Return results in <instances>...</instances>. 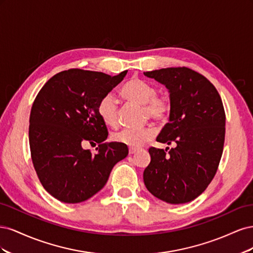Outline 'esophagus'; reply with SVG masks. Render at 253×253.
<instances>
[{
    "label": "esophagus",
    "instance_id": "esophagus-1",
    "mask_svg": "<svg viewBox=\"0 0 253 253\" xmlns=\"http://www.w3.org/2000/svg\"><path fill=\"white\" fill-rule=\"evenodd\" d=\"M128 153H129V155L136 154V153H137V150H136V149H129V150H128Z\"/></svg>",
    "mask_w": 253,
    "mask_h": 253
}]
</instances>
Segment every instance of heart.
I'll return each mask as SVG.
<instances>
[{
  "instance_id": "heart-1",
  "label": "heart",
  "mask_w": 253,
  "mask_h": 253,
  "mask_svg": "<svg viewBox=\"0 0 253 253\" xmlns=\"http://www.w3.org/2000/svg\"><path fill=\"white\" fill-rule=\"evenodd\" d=\"M121 94L126 100L143 105V117L156 122L167 121L171 111V104L165 97L156 96V88L139 78H132L121 88ZM97 113L103 124L111 127H116L119 122V109L116 98L112 94L104 95L97 106ZM155 136L153 127L139 129L125 128L113 135V139L131 149H139L144 143Z\"/></svg>"
}]
</instances>
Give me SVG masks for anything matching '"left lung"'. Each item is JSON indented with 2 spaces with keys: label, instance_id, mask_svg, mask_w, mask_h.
Here are the masks:
<instances>
[{
  "label": "left lung",
  "instance_id": "obj_1",
  "mask_svg": "<svg viewBox=\"0 0 253 253\" xmlns=\"http://www.w3.org/2000/svg\"><path fill=\"white\" fill-rule=\"evenodd\" d=\"M170 93V117L156 140L175 143L167 150L150 148L151 163L143 172L147 189L169 204H186L212 181L223 154L226 115L213 84L188 67L143 73Z\"/></svg>",
  "mask_w": 253,
  "mask_h": 253
}]
</instances>
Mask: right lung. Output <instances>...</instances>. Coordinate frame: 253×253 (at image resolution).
Wrapping results in <instances>:
<instances>
[{
  "label": "right lung",
  "instance_id": "1",
  "mask_svg": "<svg viewBox=\"0 0 253 253\" xmlns=\"http://www.w3.org/2000/svg\"><path fill=\"white\" fill-rule=\"evenodd\" d=\"M126 73L110 76L72 68L51 77L37 95L29 117L30 153L42 186L58 201L88 200L127 156L126 145L104 142L108 128L97 113L100 99ZM86 142L98 144L96 153L83 149Z\"/></svg>",
  "mask_w": 253,
  "mask_h": 253
}]
</instances>
